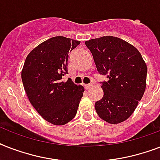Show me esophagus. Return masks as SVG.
Listing matches in <instances>:
<instances>
[{"mask_svg":"<svg viewBox=\"0 0 160 160\" xmlns=\"http://www.w3.org/2000/svg\"><path fill=\"white\" fill-rule=\"evenodd\" d=\"M84 86H85V88L86 89V90H88V89H90V87H92L93 85L92 84H86V85H85Z\"/></svg>","mask_w":160,"mask_h":160,"instance_id":"esophagus-1","label":"esophagus"}]
</instances>
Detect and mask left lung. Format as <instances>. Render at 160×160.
<instances>
[{
	"mask_svg": "<svg viewBox=\"0 0 160 160\" xmlns=\"http://www.w3.org/2000/svg\"><path fill=\"white\" fill-rule=\"evenodd\" d=\"M85 44L99 73L109 79L102 82V99L95 104L98 115L112 124L126 120L146 87L147 65L141 54L131 44L114 36L91 39Z\"/></svg>",
	"mask_w": 160,
	"mask_h": 160,
	"instance_id": "left-lung-1",
	"label": "left lung"
}]
</instances>
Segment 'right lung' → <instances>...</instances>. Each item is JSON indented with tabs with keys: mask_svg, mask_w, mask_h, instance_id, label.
Masks as SVG:
<instances>
[{
	"mask_svg": "<svg viewBox=\"0 0 160 160\" xmlns=\"http://www.w3.org/2000/svg\"><path fill=\"white\" fill-rule=\"evenodd\" d=\"M80 43L64 36L48 39L28 54L21 70L31 104L45 120L55 125L74 119L85 91L70 78L62 80L68 73V54Z\"/></svg>",
	"mask_w": 160,
	"mask_h": 160,
	"instance_id": "right-lung-1",
	"label": "right lung"
}]
</instances>
